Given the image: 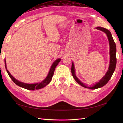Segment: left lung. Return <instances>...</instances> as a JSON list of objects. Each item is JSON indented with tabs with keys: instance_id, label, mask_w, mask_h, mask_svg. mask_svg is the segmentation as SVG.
<instances>
[{
	"instance_id": "obj_1",
	"label": "left lung",
	"mask_w": 123,
	"mask_h": 123,
	"mask_svg": "<svg viewBox=\"0 0 123 123\" xmlns=\"http://www.w3.org/2000/svg\"><path fill=\"white\" fill-rule=\"evenodd\" d=\"M96 29L102 31L104 33H105L107 34V36L108 37V40H109V46H110V65H109L108 70L107 73L105 74V75L99 81V82L96 83L95 84L93 85L92 86L88 87L87 85L83 84L81 81H80L76 77L75 75V68H74V65L73 62L72 63V67H71L72 75L76 82L79 84H80V86H83V87L89 88L90 89H96L98 88H99L100 87H102L104 86H105L108 82V81L111 79V77L112 76V74L114 71L115 67H116V64H117L116 45H115V43L113 39L111 32L108 30H107L104 28L100 27H98L97 28H96Z\"/></svg>"
}]
</instances>
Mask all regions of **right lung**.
Returning <instances> with one entry per match:
<instances>
[{
    "label": "right lung",
    "instance_id": "right-lung-1",
    "mask_svg": "<svg viewBox=\"0 0 123 123\" xmlns=\"http://www.w3.org/2000/svg\"><path fill=\"white\" fill-rule=\"evenodd\" d=\"M61 59L60 58L57 59L56 60L55 62L52 64L51 66V67L50 68V70L49 71V72L48 73L47 76L46 78L44 79L43 80L41 83H36V84H26L24 83L23 82H20V81H18V80H16L15 78L11 75L10 73L9 72V71L7 70L6 68V59L5 60V67H6V71L8 72L9 76L12 80L13 81V82L14 83H15L18 86H19L20 87H22L23 88L28 89V90H34L35 89H36V90H38V89L43 88L44 87H45L46 86H47L48 84H49L50 83V81H51L52 78L53 77V75L54 74V72L55 69L56 68V67L57 66V65L58 64V63L59 62L61 61Z\"/></svg>",
    "mask_w": 123,
    "mask_h": 123
}]
</instances>
